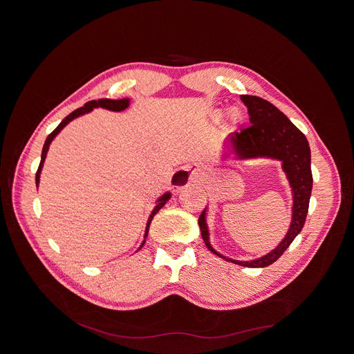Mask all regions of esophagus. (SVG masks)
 <instances>
[{
	"mask_svg": "<svg viewBox=\"0 0 354 354\" xmlns=\"http://www.w3.org/2000/svg\"><path fill=\"white\" fill-rule=\"evenodd\" d=\"M202 176V171L198 165H189L187 167H182V169L176 171L172 176V187L176 191H180L182 188L188 187L189 183L198 182Z\"/></svg>",
	"mask_w": 354,
	"mask_h": 354,
	"instance_id": "1",
	"label": "esophagus"
}]
</instances>
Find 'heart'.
I'll return each mask as SVG.
<instances>
[{
	"instance_id": "1",
	"label": "heart",
	"mask_w": 354,
	"mask_h": 354,
	"mask_svg": "<svg viewBox=\"0 0 354 354\" xmlns=\"http://www.w3.org/2000/svg\"><path fill=\"white\" fill-rule=\"evenodd\" d=\"M221 116V111H215L214 113V118L215 119H218ZM241 118H243V115H241V111L238 110V109H231L230 111H228V119L231 120V122H238V120H241Z\"/></svg>"
}]
</instances>
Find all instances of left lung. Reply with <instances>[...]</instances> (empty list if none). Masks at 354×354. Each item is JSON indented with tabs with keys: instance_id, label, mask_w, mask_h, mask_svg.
I'll return each mask as SVG.
<instances>
[{
	"instance_id": "left-lung-1",
	"label": "left lung",
	"mask_w": 354,
	"mask_h": 354,
	"mask_svg": "<svg viewBox=\"0 0 354 354\" xmlns=\"http://www.w3.org/2000/svg\"><path fill=\"white\" fill-rule=\"evenodd\" d=\"M241 100L248 107L251 126L243 129L239 133L235 132L230 135V152L241 159L267 156L283 162V169L290 180L294 199L290 230L280 245L270 254L254 259V261H236V259L221 255L211 247L205 221L207 209H203L199 215L198 224L202 239L205 241V245L211 252L238 266L263 268L275 263L304 227L313 189L311 153L304 133L299 127H295L283 111L278 110L272 103L250 95H243Z\"/></svg>"
}]
</instances>
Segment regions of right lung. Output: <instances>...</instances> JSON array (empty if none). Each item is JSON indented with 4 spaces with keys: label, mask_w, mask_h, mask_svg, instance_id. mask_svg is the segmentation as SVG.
Instances as JSON below:
<instances>
[{
    "label": "right lung",
    "mask_w": 354,
    "mask_h": 354,
    "mask_svg": "<svg viewBox=\"0 0 354 354\" xmlns=\"http://www.w3.org/2000/svg\"><path fill=\"white\" fill-rule=\"evenodd\" d=\"M129 106V100L127 99H120V100H110V99H99V100H91V102H87L83 107H80V109H77V110H74V111H71V113L67 116V118H64L63 120H62V123L55 127L53 132L47 136V139H46V143H44V147H43V152H41V162H40V166H39V169H37V174H35V183L39 185V180H40V172H41V167H43V163H44V159H46V155H47V151H48V146H50V143H51V140L59 135V132L60 130L68 123V122H71L74 118H79V116H82V115H84V113H88L90 110H93V107H103V109H109V110H113V111H122V110H124L126 107ZM171 198V194L167 192V194H165L163 196H160L159 199H158V205L155 207V209L152 211V214H151V216H149V219H147V225H146V232H145V238L147 236V231H149V225H151V221H152V218L159 212V209L165 205V202ZM143 244H145V241H143ZM143 244L140 245V247H143Z\"/></svg>",
    "instance_id": "right-lung-1"
}]
</instances>
